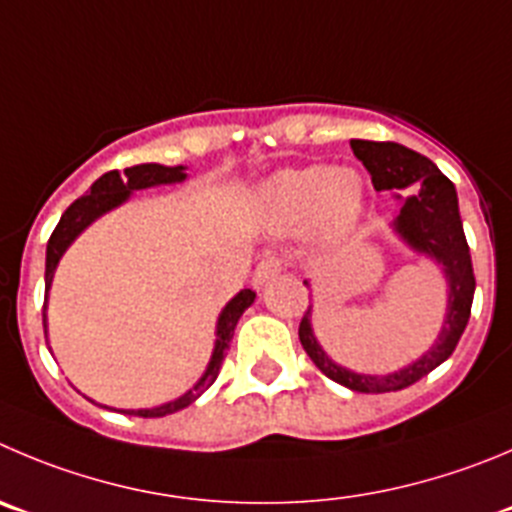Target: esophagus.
Wrapping results in <instances>:
<instances>
[{"mask_svg": "<svg viewBox=\"0 0 512 512\" xmlns=\"http://www.w3.org/2000/svg\"><path fill=\"white\" fill-rule=\"evenodd\" d=\"M280 272H283V260L275 255H267L257 262L255 272H252V283H255V288H262V285L270 283L272 278H278Z\"/></svg>", "mask_w": 512, "mask_h": 512, "instance_id": "1", "label": "esophagus"}]
</instances>
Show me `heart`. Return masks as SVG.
<instances>
[{
    "label": "heart",
    "instance_id": "b5f03b06",
    "mask_svg": "<svg viewBox=\"0 0 512 512\" xmlns=\"http://www.w3.org/2000/svg\"><path fill=\"white\" fill-rule=\"evenodd\" d=\"M257 207L278 227H313L321 240L336 242L364 217L366 184L353 169L326 164L285 169L260 186Z\"/></svg>",
    "mask_w": 512,
    "mask_h": 512
}]
</instances>
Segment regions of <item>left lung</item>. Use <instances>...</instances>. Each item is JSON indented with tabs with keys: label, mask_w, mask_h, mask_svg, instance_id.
<instances>
[{
	"label": "left lung",
	"mask_w": 512,
	"mask_h": 512,
	"mask_svg": "<svg viewBox=\"0 0 512 512\" xmlns=\"http://www.w3.org/2000/svg\"><path fill=\"white\" fill-rule=\"evenodd\" d=\"M351 148L356 159L364 161V166L369 169L371 184L376 191H404L414 186L412 197L401 202L391 229L409 250L437 262L444 272V280H447V313H444L437 341L417 361L394 371V374H358V371L336 364L323 351L313 333V321H310L313 305L305 310L298 336L310 361L328 379L346 386V389L361 391V394H384V391H399L417 384L419 379H424L429 371H434L452 356L457 341L465 333L467 321H470L475 272H472L470 247H467L465 229H462L455 184L427 156L417 154L401 143L353 138ZM303 285L310 288L308 280H303Z\"/></svg>",
	"instance_id": "left-lung-1"
}]
</instances>
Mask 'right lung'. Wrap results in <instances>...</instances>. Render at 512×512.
<instances>
[{
	"instance_id": "add662e5",
	"label": "right lung",
	"mask_w": 512,
	"mask_h": 512,
	"mask_svg": "<svg viewBox=\"0 0 512 512\" xmlns=\"http://www.w3.org/2000/svg\"><path fill=\"white\" fill-rule=\"evenodd\" d=\"M186 179V166H164V164H138L126 169L123 174L118 171H108V174L100 176L85 197L75 199L65 214L57 222L55 232H52L50 242H47V260H45V310H42V323H45V338H47V298H50V288H52V278H55L57 262L62 260L65 250L78 240L80 234L100 219L103 214H108L111 209L121 207L123 202L131 199L133 191L138 189H151V186H161V184H179V181ZM255 303V293L252 290H240V293L234 295L227 305L222 308L217 318V331H214V351L212 358H209L207 371L202 374V379L197 384L191 386L186 394H181L179 399L166 401L161 407H151V409H118L123 414H136V417H166V414H174L179 409L189 407L209 386L217 381L219 369H222V361L227 356L229 341L234 336V328H237V321L242 318L250 305Z\"/></svg>"
}]
</instances>
